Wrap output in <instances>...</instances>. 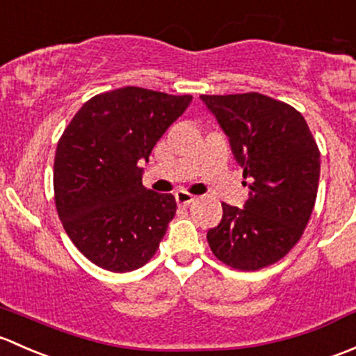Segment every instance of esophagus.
<instances>
[{
	"mask_svg": "<svg viewBox=\"0 0 356 356\" xmlns=\"http://www.w3.org/2000/svg\"><path fill=\"white\" fill-rule=\"evenodd\" d=\"M175 199H177V202L179 205H188V204L193 202V199H195V197H193L192 193L183 192V190H179V192L175 193Z\"/></svg>",
	"mask_w": 356,
	"mask_h": 356,
	"instance_id": "esophagus-1",
	"label": "esophagus"
}]
</instances>
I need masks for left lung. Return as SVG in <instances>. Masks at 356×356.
<instances>
[{
	"label": "left lung",
	"instance_id": "left-lung-1",
	"mask_svg": "<svg viewBox=\"0 0 356 356\" xmlns=\"http://www.w3.org/2000/svg\"><path fill=\"white\" fill-rule=\"evenodd\" d=\"M200 99L229 138L250 188L243 209L222 204L221 222L207 232L209 247L234 269H262L302 236L317 197L321 152L289 104L259 92Z\"/></svg>",
	"mask_w": 356,
	"mask_h": 356
}]
</instances>
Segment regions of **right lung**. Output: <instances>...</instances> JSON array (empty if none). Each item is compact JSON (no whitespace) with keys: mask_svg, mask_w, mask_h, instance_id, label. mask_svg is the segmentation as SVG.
Returning <instances> with one entry per match:
<instances>
[{"mask_svg":"<svg viewBox=\"0 0 356 356\" xmlns=\"http://www.w3.org/2000/svg\"><path fill=\"white\" fill-rule=\"evenodd\" d=\"M192 96L140 87L99 94L79 109L58 142L54 200L70 240L111 273L147 264L177 212L171 193L142 185L154 145Z\"/></svg>","mask_w":356,"mask_h":356,"instance_id":"1","label":"right lung"}]
</instances>
